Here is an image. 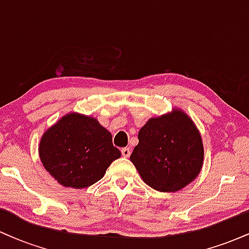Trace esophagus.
<instances>
[{"label": "esophagus", "mask_w": 249, "mask_h": 249, "mask_svg": "<svg viewBox=\"0 0 249 249\" xmlns=\"http://www.w3.org/2000/svg\"><path fill=\"white\" fill-rule=\"evenodd\" d=\"M131 154V150L128 147H124L122 148V156L124 157V158H128Z\"/></svg>", "instance_id": "esophagus-1"}]
</instances>
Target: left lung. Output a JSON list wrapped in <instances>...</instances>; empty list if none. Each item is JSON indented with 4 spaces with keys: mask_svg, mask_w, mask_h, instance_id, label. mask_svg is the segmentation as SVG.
<instances>
[{
    "mask_svg": "<svg viewBox=\"0 0 249 249\" xmlns=\"http://www.w3.org/2000/svg\"><path fill=\"white\" fill-rule=\"evenodd\" d=\"M130 159L150 187L176 192L196 178L204 160L198 128L182 111L151 118L138 133Z\"/></svg>",
    "mask_w": 249,
    "mask_h": 249,
    "instance_id": "1",
    "label": "left lung"
}]
</instances>
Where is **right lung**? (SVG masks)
<instances>
[{
	"mask_svg": "<svg viewBox=\"0 0 249 249\" xmlns=\"http://www.w3.org/2000/svg\"><path fill=\"white\" fill-rule=\"evenodd\" d=\"M39 157L59 184L79 190L101 180L121 151L97 119L70 113L43 134Z\"/></svg>",
	"mask_w": 249,
	"mask_h": 249,
	"instance_id": "add662e5",
	"label": "right lung"
}]
</instances>
